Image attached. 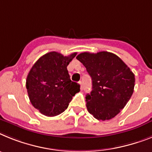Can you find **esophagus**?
Listing matches in <instances>:
<instances>
[{"instance_id":"34e87169","label":"esophagus","mask_w":152,"mask_h":152,"mask_svg":"<svg viewBox=\"0 0 152 152\" xmlns=\"http://www.w3.org/2000/svg\"><path fill=\"white\" fill-rule=\"evenodd\" d=\"M79 83H80V89H81V90H83V83L81 81H80Z\"/></svg>"}]
</instances>
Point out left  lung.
Here are the masks:
<instances>
[{
	"instance_id": "1",
	"label": "left lung",
	"mask_w": 152,
	"mask_h": 152,
	"mask_svg": "<svg viewBox=\"0 0 152 152\" xmlns=\"http://www.w3.org/2000/svg\"><path fill=\"white\" fill-rule=\"evenodd\" d=\"M76 59L92 78V89L86 96L88 112L98 120L114 118L134 92V73L118 56L106 51L82 53Z\"/></svg>"
}]
</instances>
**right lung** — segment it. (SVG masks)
I'll use <instances>...</instances> for the list:
<instances>
[{
  "label": "right lung",
  "mask_w": 152,
  "mask_h": 152,
  "mask_svg": "<svg viewBox=\"0 0 152 152\" xmlns=\"http://www.w3.org/2000/svg\"><path fill=\"white\" fill-rule=\"evenodd\" d=\"M76 53L64 56L55 51L42 56L34 63L26 81L29 99L35 109L46 116H56L68 107L80 84L72 82L67 66Z\"/></svg>",
  "instance_id": "obj_1"
}]
</instances>
